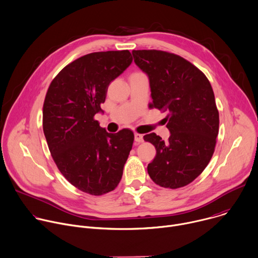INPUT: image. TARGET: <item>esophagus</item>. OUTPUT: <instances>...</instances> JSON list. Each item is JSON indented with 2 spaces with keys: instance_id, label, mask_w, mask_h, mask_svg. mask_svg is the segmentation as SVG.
<instances>
[{
  "instance_id": "obj_1",
  "label": "esophagus",
  "mask_w": 258,
  "mask_h": 258,
  "mask_svg": "<svg viewBox=\"0 0 258 258\" xmlns=\"http://www.w3.org/2000/svg\"><path fill=\"white\" fill-rule=\"evenodd\" d=\"M135 141H136L137 143H143V142H144V139H143V135L136 133V134H135Z\"/></svg>"
}]
</instances>
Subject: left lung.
Instances as JSON below:
<instances>
[{
  "instance_id": "1",
  "label": "left lung",
  "mask_w": 258,
  "mask_h": 258,
  "mask_svg": "<svg viewBox=\"0 0 258 258\" xmlns=\"http://www.w3.org/2000/svg\"><path fill=\"white\" fill-rule=\"evenodd\" d=\"M136 64L148 75L151 106L167 112L170 137L144 136L157 154L148 165L151 179L165 188L192 182L208 166L219 134V111L206 75L185 58L156 49L133 50Z\"/></svg>"
}]
</instances>
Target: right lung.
I'll return each instance as SVG.
<instances>
[{
  "label": "right lung",
  "mask_w": 258,
  "mask_h": 258,
  "mask_svg": "<svg viewBox=\"0 0 258 258\" xmlns=\"http://www.w3.org/2000/svg\"><path fill=\"white\" fill-rule=\"evenodd\" d=\"M132 61L128 50L86 54L56 75L45 95L42 126L51 157L72 185L92 196L118 185L133 147L131 130L109 134L94 119L110 82Z\"/></svg>",
  "instance_id": "right-lung-1"
}]
</instances>
